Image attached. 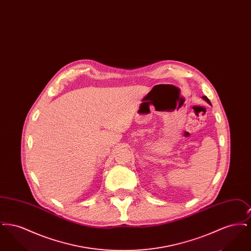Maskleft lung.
<instances>
[{
	"label": "left lung",
	"mask_w": 251,
	"mask_h": 251,
	"mask_svg": "<svg viewBox=\"0 0 251 251\" xmlns=\"http://www.w3.org/2000/svg\"><path fill=\"white\" fill-rule=\"evenodd\" d=\"M203 98V100H206V101H207V102H208V103H209V104H211V101H210V100H209V99H208V98H207V97H206V96H204V97H202Z\"/></svg>",
	"instance_id": "obj_1"
}]
</instances>
